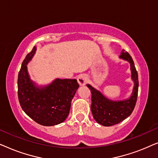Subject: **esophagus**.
<instances>
[{
	"label": "esophagus",
	"instance_id": "esophagus-1",
	"mask_svg": "<svg viewBox=\"0 0 158 158\" xmlns=\"http://www.w3.org/2000/svg\"><path fill=\"white\" fill-rule=\"evenodd\" d=\"M87 81H88L87 76L84 74L80 75L78 77H77V82H78L80 85H85L86 83H87Z\"/></svg>",
	"mask_w": 158,
	"mask_h": 158
}]
</instances>
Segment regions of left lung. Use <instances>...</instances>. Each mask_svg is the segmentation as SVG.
<instances>
[{
	"instance_id": "1",
	"label": "left lung",
	"mask_w": 158,
	"mask_h": 158,
	"mask_svg": "<svg viewBox=\"0 0 158 158\" xmlns=\"http://www.w3.org/2000/svg\"><path fill=\"white\" fill-rule=\"evenodd\" d=\"M120 58L127 60L131 65V78L135 81V87L130 98L126 101H122L109 100L91 85H87L91 92L90 109L93 116L98 124L105 127L117 124L130 116L135 109L137 100L139 81L135 63L131 55L127 52H125L124 49L122 50Z\"/></svg>"
}]
</instances>
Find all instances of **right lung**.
<instances>
[{
	"label": "right lung",
	"mask_w": 158,
	"mask_h": 158,
	"mask_svg": "<svg viewBox=\"0 0 158 158\" xmlns=\"http://www.w3.org/2000/svg\"><path fill=\"white\" fill-rule=\"evenodd\" d=\"M35 51L34 47L27 54L19 73V101L23 111L34 122L43 126H54L66 119L79 84L75 79H56L50 85L36 87L30 81L27 68Z\"/></svg>",
	"instance_id": "1"
}]
</instances>
